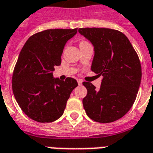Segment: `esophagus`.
<instances>
[{"label":"esophagus","mask_w":153,"mask_h":153,"mask_svg":"<svg viewBox=\"0 0 153 153\" xmlns=\"http://www.w3.org/2000/svg\"><path fill=\"white\" fill-rule=\"evenodd\" d=\"M77 82H78V83H79V85H81V84H82V83H83V80L79 79H77Z\"/></svg>","instance_id":"obj_1"}]
</instances>
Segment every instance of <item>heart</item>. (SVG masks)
<instances>
[{"instance_id":"obj_1","label":"heart","mask_w":153,"mask_h":153,"mask_svg":"<svg viewBox=\"0 0 153 153\" xmlns=\"http://www.w3.org/2000/svg\"><path fill=\"white\" fill-rule=\"evenodd\" d=\"M83 42H84V41H83Z\"/></svg>"}]
</instances>
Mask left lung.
<instances>
[{"label":"left lung","instance_id":"8db88e82","mask_svg":"<svg viewBox=\"0 0 153 153\" xmlns=\"http://www.w3.org/2000/svg\"><path fill=\"white\" fill-rule=\"evenodd\" d=\"M79 32L93 43L95 55L91 70L102 75L99 90L89 82L83 108L90 119L111 123L123 117L134 103L142 78L140 60L123 33L106 28H81Z\"/></svg>","mask_w":153,"mask_h":153}]
</instances>
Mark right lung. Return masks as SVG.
I'll use <instances>...</instances> for the list:
<instances>
[{
  "mask_svg": "<svg viewBox=\"0 0 153 153\" xmlns=\"http://www.w3.org/2000/svg\"><path fill=\"white\" fill-rule=\"evenodd\" d=\"M77 29H47L32 35L25 42L12 75V90L26 115L35 121L49 123L63 115L77 81L54 79L52 71L61 64L66 42Z\"/></svg>",
  "mask_w": 153,
  "mask_h": 153,
  "instance_id": "add662e5",
  "label": "right lung"
}]
</instances>
